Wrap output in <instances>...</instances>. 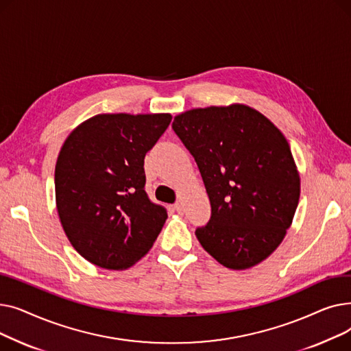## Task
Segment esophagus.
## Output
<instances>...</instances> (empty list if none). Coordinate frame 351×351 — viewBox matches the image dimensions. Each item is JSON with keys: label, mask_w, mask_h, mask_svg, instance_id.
I'll return each mask as SVG.
<instances>
[{"label": "esophagus", "mask_w": 351, "mask_h": 351, "mask_svg": "<svg viewBox=\"0 0 351 351\" xmlns=\"http://www.w3.org/2000/svg\"><path fill=\"white\" fill-rule=\"evenodd\" d=\"M173 209H175L178 213H182V212H183V205H182V202H176V204L173 205Z\"/></svg>", "instance_id": "1"}]
</instances>
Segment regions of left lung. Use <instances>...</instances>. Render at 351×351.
<instances>
[{"instance_id": "1", "label": "left lung", "mask_w": 351, "mask_h": 351, "mask_svg": "<svg viewBox=\"0 0 351 351\" xmlns=\"http://www.w3.org/2000/svg\"><path fill=\"white\" fill-rule=\"evenodd\" d=\"M172 129L195 158L210 200L196 229L204 249L229 269L269 257L286 236L300 197V178L283 134L246 105L186 110Z\"/></svg>"}]
</instances>
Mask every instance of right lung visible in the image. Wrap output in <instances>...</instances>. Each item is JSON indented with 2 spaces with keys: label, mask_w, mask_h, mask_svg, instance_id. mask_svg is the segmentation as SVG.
I'll return each mask as SVG.
<instances>
[{
  "label": "right lung",
  "mask_w": 351,
  "mask_h": 351,
  "mask_svg": "<svg viewBox=\"0 0 351 351\" xmlns=\"http://www.w3.org/2000/svg\"><path fill=\"white\" fill-rule=\"evenodd\" d=\"M169 114H101L73 129L55 165V199L71 245L108 270L131 267L156 241L168 213L145 192L143 159Z\"/></svg>",
  "instance_id": "right-lung-1"
}]
</instances>
